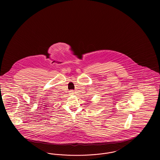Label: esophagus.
<instances>
[{
	"instance_id": "obj_1",
	"label": "esophagus",
	"mask_w": 160,
	"mask_h": 160,
	"mask_svg": "<svg viewBox=\"0 0 160 160\" xmlns=\"http://www.w3.org/2000/svg\"><path fill=\"white\" fill-rule=\"evenodd\" d=\"M69 93H70L71 95H73L74 93V91H73L72 90H71V91H69Z\"/></svg>"
}]
</instances>
